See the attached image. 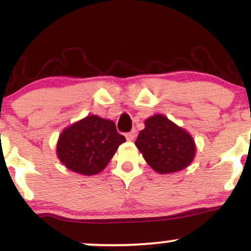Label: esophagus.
I'll list each match as a JSON object with an SVG mask.
<instances>
[{
	"label": "esophagus",
	"instance_id": "1",
	"mask_svg": "<svg viewBox=\"0 0 251 251\" xmlns=\"http://www.w3.org/2000/svg\"><path fill=\"white\" fill-rule=\"evenodd\" d=\"M135 138V131H132V132H128V133H126V139H127V142H133Z\"/></svg>",
	"mask_w": 251,
	"mask_h": 251
}]
</instances>
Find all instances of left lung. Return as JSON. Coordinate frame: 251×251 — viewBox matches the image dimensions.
Returning a JSON list of instances; mask_svg holds the SVG:
<instances>
[{"label": "left lung", "instance_id": "left-lung-1", "mask_svg": "<svg viewBox=\"0 0 251 251\" xmlns=\"http://www.w3.org/2000/svg\"><path fill=\"white\" fill-rule=\"evenodd\" d=\"M134 144L146 163L160 175L186 169L196 154L191 134L163 114L145 120V128L139 132Z\"/></svg>", "mask_w": 251, "mask_h": 251}]
</instances>
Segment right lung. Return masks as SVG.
<instances>
[{
  "label": "right lung",
  "instance_id": "right-lung-1",
  "mask_svg": "<svg viewBox=\"0 0 251 251\" xmlns=\"http://www.w3.org/2000/svg\"><path fill=\"white\" fill-rule=\"evenodd\" d=\"M125 140L112 120L91 114L63 129L57 139L56 154L71 171L93 176L107 166Z\"/></svg>",
  "mask_w": 251,
  "mask_h": 251
}]
</instances>
